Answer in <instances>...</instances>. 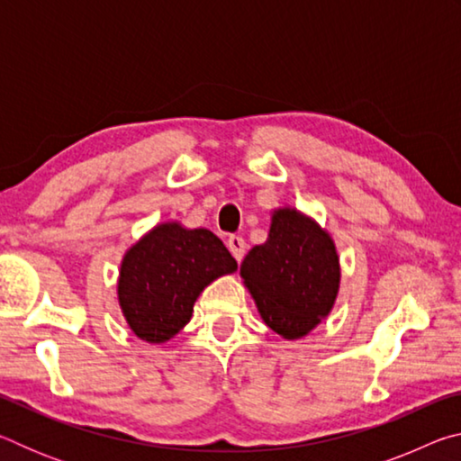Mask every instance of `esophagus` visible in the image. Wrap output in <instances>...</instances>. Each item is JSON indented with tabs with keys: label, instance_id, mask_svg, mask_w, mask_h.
I'll list each match as a JSON object with an SVG mask.
<instances>
[{
	"label": "esophagus",
	"instance_id": "esophagus-1",
	"mask_svg": "<svg viewBox=\"0 0 461 461\" xmlns=\"http://www.w3.org/2000/svg\"><path fill=\"white\" fill-rule=\"evenodd\" d=\"M228 248H230V252H231L233 258H236L238 262L244 260V256H246V240L244 238H241V236H230L228 238Z\"/></svg>",
	"mask_w": 461,
	"mask_h": 461
}]
</instances>
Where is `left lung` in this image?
<instances>
[{"label":"left lung","instance_id":"left-lung-1","mask_svg":"<svg viewBox=\"0 0 461 461\" xmlns=\"http://www.w3.org/2000/svg\"><path fill=\"white\" fill-rule=\"evenodd\" d=\"M240 275L270 330L299 339L331 311L339 258L330 233L285 207L272 215L268 240L249 249Z\"/></svg>","mask_w":461,"mask_h":461}]
</instances>
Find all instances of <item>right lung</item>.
Here are the masks:
<instances>
[{"instance_id":"add662e5","label":"right lung","mask_w":461,"mask_h":461,"mask_svg":"<svg viewBox=\"0 0 461 461\" xmlns=\"http://www.w3.org/2000/svg\"><path fill=\"white\" fill-rule=\"evenodd\" d=\"M236 268L213 231L156 225L122 262L118 299L130 330L144 341H168L189 323L203 288Z\"/></svg>"}]
</instances>
